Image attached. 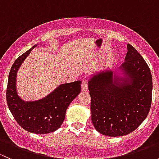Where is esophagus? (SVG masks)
Listing matches in <instances>:
<instances>
[{
	"instance_id": "esophagus-1",
	"label": "esophagus",
	"mask_w": 159,
	"mask_h": 159,
	"mask_svg": "<svg viewBox=\"0 0 159 159\" xmlns=\"http://www.w3.org/2000/svg\"><path fill=\"white\" fill-rule=\"evenodd\" d=\"M88 81L86 78H83L82 79V83H81V90L83 91H88Z\"/></svg>"
}]
</instances>
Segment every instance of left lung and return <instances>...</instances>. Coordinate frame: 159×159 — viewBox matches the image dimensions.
<instances>
[{
  "label": "left lung",
  "instance_id": "1",
  "mask_svg": "<svg viewBox=\"0 0 159 159\" xmlns=\"http://www.w3.org/2000/svg\"><path fill=\"white\" fill-rule=\"evenodd\" d=\"M118 71L108 69L89 81L91 121L104 135L132 132L146 118L152 104V77L148 65L131 44Z\"/></svg>",
  "mask_w": 159,
  "mask_h": 159
}]
</instances>
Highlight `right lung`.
Wrapping results in <instances>:
<instances>
[{
	"label": "right lung",
	"mask_w": 159,
	"mask_h": 159,
	"mask_svg": "<svg viewBox=\"0 0 159 159\" xmlns=\"http://www.w3.org/2000/svg\"><path fill=\"white\" fill-rule=\"evenodd\" d=\"M37 44L17 57L11 67L7 81V103L11 114L24 129L35 134H48L61 127L70 102L81 92V81L60 84L44 98L25 102L16 89L17 72L30 51Z\"/></svg>",
	"instance_id": "add662e5"
}]
</instances>
